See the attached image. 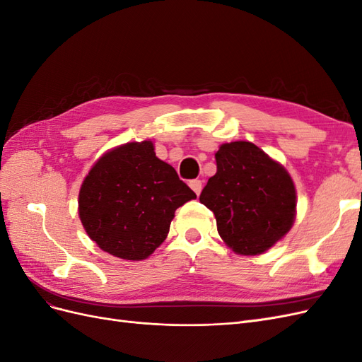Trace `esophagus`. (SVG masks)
<instances>
[{
  "instance_id": "esophagus-1",
  "label": "esophagus",
  "mask_w": 362,
  "mask_h": 362,
  "mask_svg": "<svg viewBox=\"0 0 362 362\" xmlns=\"http://www.w3.org/2000/svg\"><path fill=\"white\" fill-rule=\"evenodd\" d=\"M190 187H192V190H193L196 194H199L201 190H202V181H201V180H192V181H190Z\"/></svg>"
}]
</instances>
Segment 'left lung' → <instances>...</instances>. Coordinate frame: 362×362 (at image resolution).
<instances>
[{"mask_svg": "<svg viewBox=\"0 0 362 362\" xmlns=\"http://www.w3.org/2000/svg\"><path fill=\"white\" fill-rule=\"evenodd\" d=\"M217 172L199 201L214 213L217 231L238 255H259L286 235L296 217V189L286 168L250 141L223 144Z\"/></svg>", "mask_w": 362, "mask_h": 362, "instance_id": "1", "label": "left lung"}]
</instances>
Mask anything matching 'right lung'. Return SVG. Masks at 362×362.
Segmentation results:
<instances>
[{
  "label": "right lung",
  "mask_w": 362,
  "mask_h": 362,
  "mask_svg": "<svg viewBox=\"0 0 362 362\" xmlns=\"http://www.w3.org/2000/svg\"><path fill=\"white\" fill-rule=\"evenodd\" d=\"M196 198L151 140L120 145L98 160L78 194L80 221L103 250L148 258L169 234L175 210Z\"/></svg>",
  "instance_id": "obj_1"
}]
</instances>
